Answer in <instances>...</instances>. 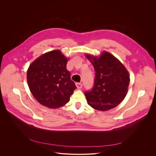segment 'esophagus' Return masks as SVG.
Listing matches in <instances>:
<instances>
[{
	"label": "esophagus",
	"instance_id": "obj_1",
	"mask_svg": "<svg viewBox=\"0 0 156 156\" xmlns=\"http://www.w3.org/2000/svg\"><path fill=\"white\" fill-rule=\"evenodd\" d=\"M76 87L78 88V89H81V88H82V87H83V84H82L81 83H76Z\"/></svg>",
	"mask_w": 156,
	"mask_h": 156
}]
</instances>
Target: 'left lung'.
<instances>
[{
    "instance_id": "1",
    "label": "left lung",
    "mask_w": 156,
    "mask_h": 156,
    "mask_svg": "<svg viewBox=\"0 0 156 156\" xmlns=\"http://www.w3.org/2000/svg\"><path fill=\"white\" fill-rule=\"evenodd\" d=\"M96 72L94 85L86 92L87 104L93 108L106 111L117 106L125 98L129 74L123 64L112 54L103 51L99 57L86 54Z\"/></svg>"
}]
</instances>
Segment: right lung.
<instances>
[{
	"label": "right lung",
	"instance_id": "right-lung-1",
	"mask_svg": "<svg viewBox=\"0 0 156 156\" xmlns=\"http://www.w3.org/2000/svg\"><path fill=\"white\" fill-rule=\"evenodd\" d=\"M69 58L60 50L44 53L30 65L27 82L34 98L50 108L63 106L70 101L76 88L66 69Z\"/></svg>",
	"mask_w": 156,
	"mask_h": 156
}]
</instances>
